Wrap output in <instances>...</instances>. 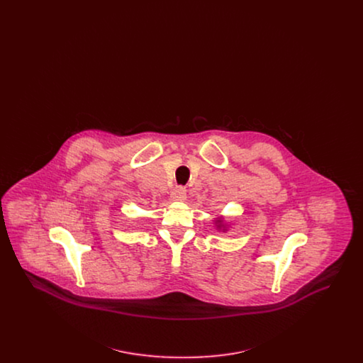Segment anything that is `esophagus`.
<instances>
[{
	"label": "esophagus",
	"instance_id": "esophagus-1",
	"mask_svg": "<svg viewBox=\"0 0 363 363\" xmlns=\"http://www.w3.org/2000/svg\"><path fill=\"white\" fill-rule=\"evenodd\" d=\"M172 200L174 201H184L186 199V190L182 186H177L175 189L172 191Z\"/></svg>",
	"mask_w": 363,
	"mask_h": 363
}]
</instances>
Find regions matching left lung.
I'll return each mask as SVG.
<instances>
[{"mask_svg": "<svg viewBox=\"0 0 363 363\" xmlns=\"http://www.w3.org/2000/svg\"><path fill=\"white\" fill-rule=\"evenodd\" d=\"M218 223H219V225H218V227H220V225H222V220L219 219V220H218Z\"/></svg>", "mask_w": 363, "mask_h": 363, "instance_id": "left-lung-1", "label": "left lung"}]
</instances>
